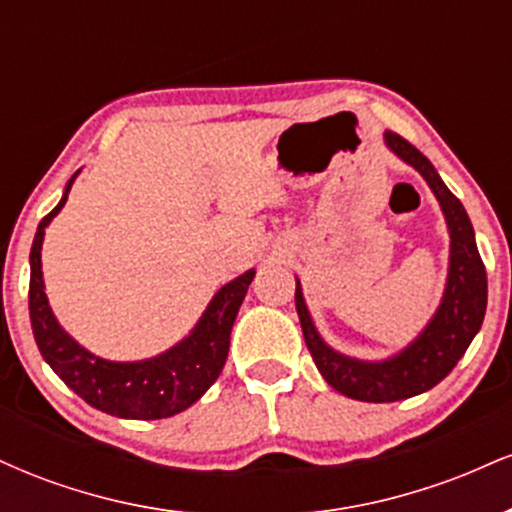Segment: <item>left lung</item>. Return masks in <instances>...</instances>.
Returning a JSON list of instances; mask_svg holds the SVG:
<instances>
[{"mask_svg": "<svg viewBox=\"0 0 512 512\" xmlns=\"http://www.w3.org/2000/svg\"><path fill=\"white\" fill-rule=\"evenodd\" d=\"M385 142L399 158L411 163L436 192L450 228V274L448 289L436 317L426 332L409 349L385 363H363L346 358L320 339L303 303L301 286H296V310L305 344L317 370L334 390L361 402H397L436 387L472 344L486 313V269L474 240V228L462 202L445 187L431 161L399 137L385 132Z\"/></svg>", "mask_w": 512, "mask_h": 512, "instance_id": "obj_1", "label": "left lung"}]
</instances>
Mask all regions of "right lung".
<instances>
[{"mask_svg":"<svg viewBox=\"0 0 512 512\" xmlns=\"http://www.w3.org/2000/svg\"><path fill=\"white\" fill-rule=\"evenodd\" d=\"M74 178L55 209L40 221L31 248V286H28V310H31L33 337L40 354L50 368L91 407L120 419H166L195 404L211 383L219 378L231 344V330L255 272H245L226 284L209 303L195 332L166 354L137 363L103 361L81 349L72 337L62 332L52 315L43 291L40 272V245L45 226L67 202Z\"/></svg>","mask_w":512,"mask_h":512,"instance_id":"obj_1","label":"right lung"}]
</instances>
